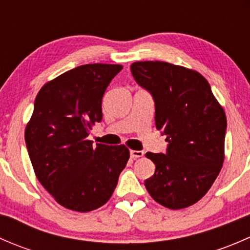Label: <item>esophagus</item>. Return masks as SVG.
Listing matches in <instances>:
<instances>
[{
	"label": "esophagus",
	"mask_w": 250,
	"mask_h": 250,
	"mask_svg": "<svg viewBox=\"0 0 250 250\" xmlns=\"http://www.w3.org/2000/svg\"><path fill=\"white\" fill-rule=\"evenodd\" d=\"M144 156V151H137V150H130V157L133 158V160H135V158H139V157H143Z\"/></svg>",
	"instance_id": "esophagus-1"
}]
</instances>
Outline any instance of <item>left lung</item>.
I'll return each mask as SVG.
<instances>
[{"label": "left lung", "instance_id": "8db88e82", "mask_svg": "<svg viewBox=\"0 0 250 250\" xmlns=\"http://www.w3.org/2000/svg\"><path fill=\"white\" fill-rule=\"evenodd\" d=\"M133 77L155 100L156 128L167 152H147L156 166L145 188L157 203L183 209L201 200L225 158L226 115L200 72L166 62H135Z\"/></svg>", "mask_w": 250, "mask_h": 250}]
</instances>
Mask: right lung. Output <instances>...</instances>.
<instances>
[{"label":"right lung","instance_id":"obj_1","mask_svg":"<svg viewBox=\"0 0 250 250\" xmlns=\"http://www.w3.org/2000/svg\"><path fill=\"white\" fill-rule=\"evenodd\" d=\"M122 65L85 64L47 82L35 99L25 143L35 174L60 206L94 210L112 196L129 160L125 145L88 140L103 118L102 100Z\"/></svg>","mask_w":250,"mask_h":250}]
</instances>
